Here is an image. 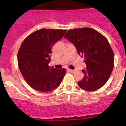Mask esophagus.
Here are the masks:
<instances>
[{
	"mask_svg": "<svg viewBox=\"0 0 126 126\" xmlns=\"http://www.w3.org/2000/svg\"><path fill=\"white\" fill-rule=\"evenodd\" d=\"M67 71H69V72H70V73H74V71L73 69H67Z\"/></svg>",
	"mask_w": 126,
	"mask_h": 126,
	"instance_id": "1",
	"label": "esophagus"
}]
</instances>
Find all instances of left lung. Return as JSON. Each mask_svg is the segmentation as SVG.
I'll return each instance as SVG.
<instances>
[{
	"instance_id": "obj_1",
	"label": "left lung",
	"mask_w": 126,
	"mask_h": 126,
	"mask_svg": "<svg viewBox=\"0 0 126 126\" xmlns=\"http://www.w3.org/2000/svg\"><path fill=\"white\" fill-rule=\"evenodd\" d=\"M64 38L75 45L79 55L84 57L86 70H82L84 78L78 83L79 86L88 92L102 87L114 65V54L107 39L90 28L69 30Z\"/></svg>"
}]
</instances>
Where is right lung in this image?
<instances>
[{"label": "right lung", "instance_id": "obj_1", "mask_svg": "<svg viewBox=\"0 0 126 126\" xmlns=\"http://www.w3.org/2000/svg\"><path fill=\"white\" fill-rule=\"evenodd\" d=\"M65 30L41 29L24 39L17 53V63L26 83L38 92L55 90L66 73L64 68L57 69L48 65L52 46L61 40Z\"/></svg>", "mask_w": 126, "mask_h": 126}]
</instances>
